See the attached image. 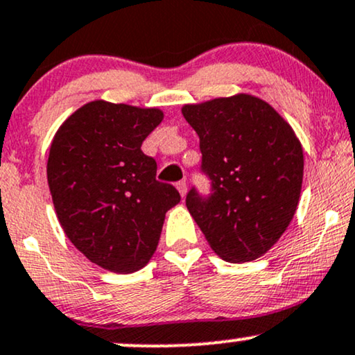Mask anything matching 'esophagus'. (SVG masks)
I'll use <instances>...</instances> for the list:
<instances>
[{"label":"esophagus","instance_id":"1","mask_svg":"<svg viewBox=\"0 0 355 355\" xmlns=\"http://www.w3.org/2000/svg\"><path fill=\"white\" fill-rule=\"evenodd\" d=\"M177 189H178V191H180L182 198H185V195H187V183L185 182H178L177 183Z\"/></svg>","mask_w":355,"mask_h":355}]
</instances>
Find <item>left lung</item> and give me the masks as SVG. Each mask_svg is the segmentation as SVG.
<instances>
[{"mask_svg": "<svg viewBox=\"0 0 355 355\" xmlns=\"http://www.w3.org/2000/svg\"><path fill=\"white\" fill-rule=\"evenodd\" d=\"M182 114L200 137L202 168L213 182L208 200L195 190L187 195L190 215L225 261L261 258L300 203L304 155L296 132L272 105L246 92L185 104Z\"/></svg>", "mask_w": 355, "mask_h": 355, "instance_id": "obj_1", "label": "left lung"}]
</instances>
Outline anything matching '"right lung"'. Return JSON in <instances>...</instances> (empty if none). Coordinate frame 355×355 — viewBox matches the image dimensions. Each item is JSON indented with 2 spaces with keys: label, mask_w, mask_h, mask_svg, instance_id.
<instances>
[{
  "label": "right lung",
  "mask_w": 355,
  "mask_h": 355,
  "mask_svg": "<svg viewBox=\"0 0 355 355\" xmlns=\"http://www.w3.org/2000/svg\"><path fill=\"white\" fill-rule=\"evenodd\" d=\"M164 121L159 107L91 101L53 137L48 185L64 233L89 261L129 275L150 261L165 213L180 202L155 180L142 142Z\"/></svg>",
  "instance_id": "add662e5"
}]
</instances>
